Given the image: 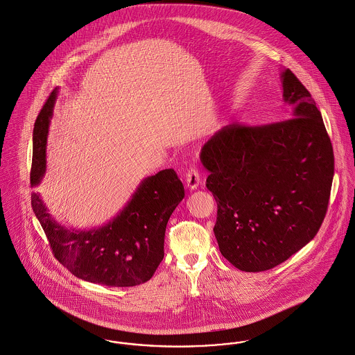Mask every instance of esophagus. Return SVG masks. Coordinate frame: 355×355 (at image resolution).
<instances>
[{
  "label": "esophagus",
  "instance_id": "1",
  "mask_svg": "<svg viewBox=\"0 0 355 355\" xmlns=\"http://www.w3.org/2000/svg\"><path fill=\"white\" fill-rule=\"evenodd\" d=\"M185 178H187V188L191 189V191L197 189L198 185L201 184L200 171H198V168H197L196 166H191V168H189V171L187 173Z\"/></svg>",
  "mask_w": 355,
  "mask_h": 355
}]
</instances>
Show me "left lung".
<instances>
[{
  "label": "left lung",
  "instance_id": "1",
  "mask_svg": "<svg viewBox=\"0 0 355 355\" xmlns=\"http://www.w3.org/2000/svg\"><path fill=\"white\" fill-rule=\"evenodd\" d=\"M279 76L288 120L227 125L200 154L218 204L220 252L242 272L286 261L315 238L327 212L334 151L322 113L289 69Z\"/></svg>",
  "mask_w": 355,
  "mask_h": 355
}]
</instances>
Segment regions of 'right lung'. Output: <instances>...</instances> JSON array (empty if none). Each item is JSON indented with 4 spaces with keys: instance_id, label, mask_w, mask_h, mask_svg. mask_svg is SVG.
<instances>
[{
    "instance_id": "obj_1",
    "label": "right lung",
    "mask_w": 355,
    "mask_h": 355,
    "mask_svg": "<svg viewBox=\"0 0 355 355\" xmlns=\"http://www.w3.org/2000/svg\"><path fill=\"white\" fill-rule=\"evenodd\" d=\"M58 89L50 94L33 128L31 187L46 173V148ZM37 164L35 165L34 164ZM185 197L173 168L144 178L125 207L107 224L77 230L58 223L37 191L31 196L55 258L76 277L107 286H135L148 281L164 259L167 221Z\"/></svg>"
}]
</instances>
